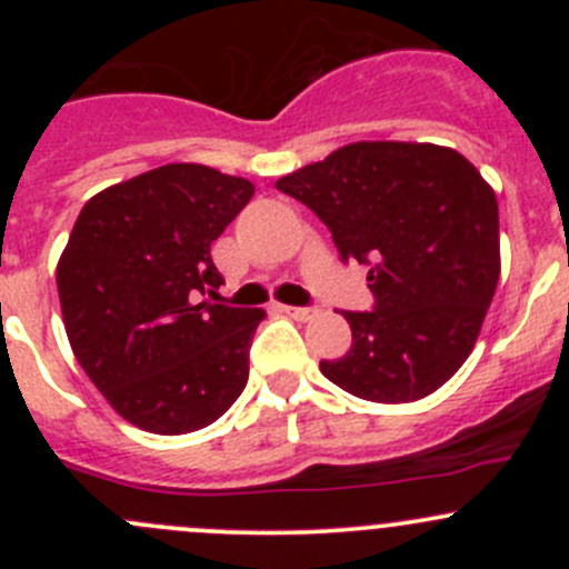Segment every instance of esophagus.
Listing matches in <instances>:
<instances>
[{
	"label": "esophagus",
	"mask_w": 569,
	"mask_h": 569,
	"mask_svg": "<svg viewBox=\"0 0 569 569\" xmlns=\"http://www.w3.org/2000/svg\"><path fill=\"white\" fill-rule=\"evenodd\" d=\"M283 311L289 313L291 319H311L313 313H317V308H308V306H283Z\"/></svg>",
	"instance_id": "obj_1"
}]
</instances>
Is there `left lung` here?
I'll list each match as a JSON object with an SVG mask.
<instances>
[{
    "label": "left lung",
    "instance_id": "1",
    "mask_svg": "<svg viewBox=\"0 0 569 569\" xmlns=\"http://www.w3.org/2000/svg\"><path fill=\"white\" fill-rule=\"evenodd\" d=\"M274 187L306 203L338 258L369 267L371 311L321 375L369 401L438 391L479 338L501 272L498 200L479 170L429 142H352Z\"/></svg>",
    "mask_w": 569,
    "mask_h": 569
}]
</instances>
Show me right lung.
<instances>
[{"label":"right lung","instance_id":"1","mask_svg":"<svg viewBox=\"0 0 569 569\" xmlns=\"http://www.w3.org/2000/svg\"><path fill=\"white\" fill-rule=\"evenodd\" d=\"M252 192L248 178L178 162L79 211L57 263L68 341L109 405L146 432L209 427L248 386L263 308L214 302L226 280L211 242Z\"/></svg>","mask_w":569,"mask_h":569}]
</instances>
